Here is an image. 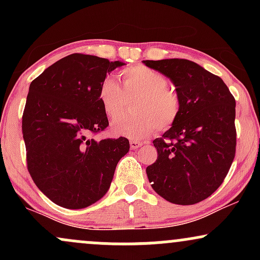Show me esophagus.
Segmentation results:
<instances>
[{"mask_svg":"<svg viewBox=\"0 0 260 260\" xmlns=\"http://www.w3.org/2000/svg\"><path fill=\"white\" fill-rule=\"evenodd\" d=\"M143 145V143L142 142H138V140H131L129 142V147H131V149H132V150H136V149H138L139 147H142Z\"/></svg>","mask_w":260,"mask_h":260,"instance_id":"esophagus-1","label":"esophagus"}]
</instances>
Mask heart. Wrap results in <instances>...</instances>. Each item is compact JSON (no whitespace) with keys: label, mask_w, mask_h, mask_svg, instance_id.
<instances>
[{"label":"heart","mask_w":260,"mask_h":260,"mask_svg":"<svg viewBox=\"0 0 260 260\" xmlns=\"http://www.w3.org/2000/svg\"><path fill=\"white\" fill-rule=\"evenodd\" d=\"M122 88L107 77L99 88V101L104 112L115 121L126 111L127 100L134 99L131 117L113 122L112 132L134 140L153 136L157 127L168 129L181 113V99L169 86L162 73L144 64L124 68L121 72Z\"/></svg>","instance_id":"b5f03b06"}]
</instances>
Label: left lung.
Segmentation results:
<instances>
[{"label": "left lung", "instance_id": "left-lung-1", "mask_svg": "<svg viewBox=\"0 0 260 260\" xmlns=\"http://www.w3.org/2000/svg\"><path fill=\"white\" fill-rule=\"evenodd\" d=\"M171 79L181 99L177 121L154 139L147 168L155 192L174 204L199 203L221 186L236 154V101L223 80L183 58L143 61Z\"/></svg>", "mask_w": 260, "mask_h": 260}]
</instances>
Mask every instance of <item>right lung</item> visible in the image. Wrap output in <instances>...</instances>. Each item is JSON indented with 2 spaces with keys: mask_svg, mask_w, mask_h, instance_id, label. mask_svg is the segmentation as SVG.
Wrapping results in <instances>:
<instances>
[{
  "mask_svg": "<svg viewBox=\"0 0 260 260\" xmlns=\"http://www.w3.org/2000/svg\"><path fill=\"white\" fill-rule=\"evenodd\" d=\"M123 64L72 53L30 83L22 118L26 166L39 189L59 207L82 209L103 198L129 150L124 137L91 138L109 126L101 83Z\"/></svg>",
  "mask_w": 260,
  "mask_h": 260,
  "instance_id": "right-lung-1",
  "label": "right lung"
}]
</instances>
